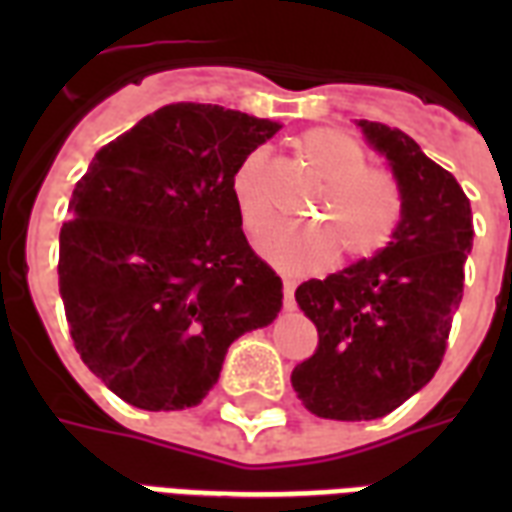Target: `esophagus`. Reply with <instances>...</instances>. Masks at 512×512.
I'll list each match as a JSON object with an SVG mask.
<instances>
[{
    "label": "esophagus",
    "mask_w": 512,
    "mask_h": 512,
    "mask_svg": "<svg viewBox=\"0 0 512 512\" xmlns=\"http://www.w3.org/2000/svg\"><path fill=\"white\" fill-rule=\"evenodd\" d=\"M284 308H295V281L284 279Z\"/></svg>",
    "instance_id": "34e87169"
}]
</instances>
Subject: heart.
<instances>
[{
    "label": "heart",
    "mask_w": 512,
    "mask_h": 512,
    "mask_svg": "<svg viewBox=\"0 0 512 512\" xmlns=\"http://www.w3.org/2000/svg\"><path fill=\"white\" fill-rule=\"evenodd\" d=\"M300 167L321 185L308 217L319 225H279L257 241L260 255L279 271L313 273L335 257L348 263L380 255L404 220V188L380 167H366L369 154L348 132L313 127L295 140ZM231 193L244 231L257 236L276 217L268 154L257 148L233 170Z\"/></svg>",
    "instance_id": "obj_1"
}]
</instances>
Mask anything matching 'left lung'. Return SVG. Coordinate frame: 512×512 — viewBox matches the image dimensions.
Here are the masks:
<instances>
[{"mask_svg": "<svg viewBox=\"0 0 512 512\" xmlns=\"http://www.w3.org/2000/svg\"><path fill=\"white\" fill-rule=\"evenodd\" d=\"M358 127L404 188V220L380 255L297 287L319 345L292 372L308 412L348 422L385 417L433 380L473 247L470 199L452 172L396 127Z\"/></svg>", "mask_w": 512, "mask_h": 512, "instance_id": "1", "label": "left lung"}]
</instances>
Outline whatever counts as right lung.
Masks as SVG:
<instances>
[{
    "label": "right lung",
    "instance_id": "add662e5",
    "mask_svg": "<svg viewBox=\"0 0 512 512\" xmlns=\"http://www.w3.org/2000/svg\"><path fill=\"white\" fill-rule=\"evenodd\" d=\"M279 122L172 103L103 146L60 228L76 353L127 404L196 406L236 337L281 311V279L241 231L233 170Z\"/></svg>",
    "mask_w": 512,
    "mask_h": 512
}]
</instances>
